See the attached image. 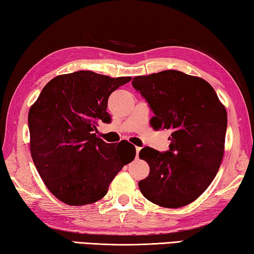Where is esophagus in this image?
<instances>
[{
    "mask_svg": "<svg viewBox=\"0 0 254 254\" xmlns=\"http://www.w3.org/2000/svg\"><path fill=\"white\" fill-rule=\"evenodd\" d=\"M140 150H141V148H140V147H136V148H135V151H136V158H139V152H140Z\"/></svg>",
    "mask_w": 254,
    "mask_h": 254,
    "instance_id": "34e87169",
    "label": "esophagus"
}]
</instances>
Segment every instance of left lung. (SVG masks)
Returning <instances> with one entry per match:
<instances>
[{
    "label": "left lung",
    "instance_id": "8db88e82",
    "mask_svg": "<svg viewBox=\"0 0 254 254\" xmlns=\"http://www.w3.org/2000/svg\"><path fill=\"white\" fill-rule=\"evenodd\" d=\"M154 117V130L171 131L169 151L141 149L150 173L139 182L142 195L153 204L178 208L203 194L220 169L224 156L227 114L214 88L200 77L163 70L132 80Z\"/></svg>",
    "mask_w": 254,
    "mask_h": 254
}]
</instances>
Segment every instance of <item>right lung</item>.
Listing matches in <instances>:
<instances>
[{"label": "right lung", "instance_id": "obj_1", "mask_svg": "<svg viewBox=\"0 0 254 254\" xmlns=\"http://www.w3.org/2000/svg\"><path fill=\"white\" fill-rule=\"evenodd\" d=\"M131 77L89 70L51 79L30 107V151L46 187L67 205L102 199L115 176L135 157L134 145L106 143L96 136L98 120L109 123L107 100Z\"/></svg>", "mask_w": 254, "mask_h": 254}]
</instances>
